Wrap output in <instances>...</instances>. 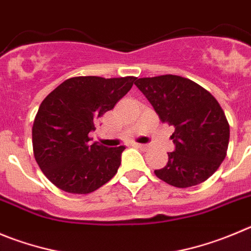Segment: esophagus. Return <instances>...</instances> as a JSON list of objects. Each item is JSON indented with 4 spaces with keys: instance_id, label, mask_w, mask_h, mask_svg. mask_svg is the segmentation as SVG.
<instances>
[{
    "instance_id": "34e87169",
    "label": "esophagus",
    "mask_w": 251,
    "mask_h": 251,
    "mask_svg": "<svg viewBox=\"0 0 251 251\" xmlns=\"http://www.w3.org/2000/svg\"><path fill=\"white\" fill-rule=\"evenodd\" d=\"M135 146L139 147V149L142 150V151H147V150L150 149L149 145H144V144H135Z\"/></svg>"
}]
</instances>
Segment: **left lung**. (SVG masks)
I'll use <instances>...</instances> for the list:
<instances>
[{"label":"left lung","mask_w":251,"mask_h":251,"mask_svg":"<svg viewBox=\"0 0 251 251\" xmlns=\"http://www.w3.org/2000/svg\"><path fill=\"white\" fill-rule=\"evenodd\" d=\"M162 123L175 126L171 139L176 149L154 175L178 188L207 181L226 156L229 124L219 102L208 90L178 75L136 79Z\"/></svg>","instance_id":"obj_1"}]
</instances>
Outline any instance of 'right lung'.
<instances>
[{
  "mask_svg": "<svg viewBox=\"0 0 251 251\" xmlns=\"http://www.w3.org/2000/svg\"><path fill=\"white\" fill-rule=\"evenodd\" d=\"M135 80V76H75L63 81L42 101L32 127L33 153L54 186L68 193L88 194L116 175L125 147L90 144L89 132Z\"/></svg>",
  "mask_w": 251,
  "mask_h": 251,
  "instance_id": "add662e5",
  "label": "right lung"
}]
</instances>
